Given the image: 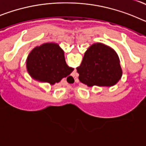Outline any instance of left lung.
I'll use <instances>...</instances> for the list:
<instances>
[{
	"instance_id": "1",
	"label": "left lung",
	"mask_w": 146,
	"mask_h": 146,
	"mask_svg": "<svg viewBox=\"0 0 146 146\" xmlns=\"http://www.w3.org/2000/svg\"><path fill=\"white\" fill-rule=\"evenodd\" d=\"M77 71L80 81L88 87H111L122 77L118 54L102 43H94L88 47Z\"/></svg>"
}]
</instances>
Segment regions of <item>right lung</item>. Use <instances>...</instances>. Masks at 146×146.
<instances>
[{"mask_svg":"<svg viewBox=\"0 0 146 146\" xmlns=\"http://www.w3.org/2000/svg\"><path fill=\"white\" fill-rule=\"evenodd\" d=\"M26 68L33 79L52 86L74 70L66 63L64 50L55 42L44 43L34 47L27 58Z\"/></svg>","mask_w":146,"mask_h":146,"instance_id":"right-lung-1","label":"right lung"}]
</instances>
